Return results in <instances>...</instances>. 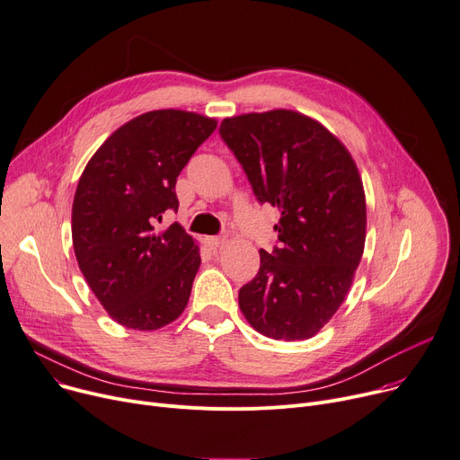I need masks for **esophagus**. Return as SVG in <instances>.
Listing matches in <instances>:
<instances>
[{
    "instance_id": "esophagus-1",
    "label": "esophagus",
    "mask_w": 460,
    "mask_h": 460,
    "mask_svg": "<svg viewBox=\"0 0 460 460\" xmlns=\"http://www.w3.org/2000/svg\"><path fill=\"white\" fill-rule=\"evenodd\" d=\"M203 242H205V246H207V248H210V250H217V248H220L222 243L226 242V238H224V236H205V238H203Z\"/></svg>"
}]
</instances>
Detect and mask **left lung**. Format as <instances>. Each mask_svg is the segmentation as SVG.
Here are the masks:
<instances>
[{"label": "left lung", "mask_w": 460, "mask_h": 460, "mask_svg": "<svg viewBox=\"0 0 460 460\" xmlns=\"http://www.w3.org/2000/svg\"><path fill=\"white\" fill-rule=\"evenodd\" d=\"M220 137L257 201L281 210L278 246L238 292L240 311L273 341L314 336L342 305L366 238L358 170L342 142L294 111L226 118Z\"/></svg>", "instance_id": "1"}]
</instances>
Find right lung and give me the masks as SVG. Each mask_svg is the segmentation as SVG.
Instances as JSON below:
<instances>
[{"label": "right lung", "instance_id": "right-lung-1", "mask_svg": "<svg viewBox=\"0 0 460 460\" xmlns=\"http://www.w3.org/2000/svg\"><path fill=\"white\" fill-rule=\"evenodd\" d=\"M217 119L151 111L114 131L79 179L72 207L74 252L92 292L119 325L153 331L185 311L201 264L179 224L157 231L179 207L175 182Z\"/></svg>", "mask_w": 460, "mask_h": 460}]
</instances>
